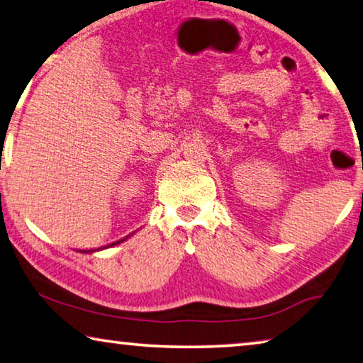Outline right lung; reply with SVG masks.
<instances>
[{"instance_id": "obj_1", "label": "right lung", "mask_w": 363, "mask_h": 363, "mask_svg": "<svg viewBox=\"0 0 363 363\" xmlns=\"http://www.w3.org/2000/svg\"><path fill=\"white\" fill-rule=\"evenodd\" d=\"M128 237H130V235H126L125 238H121V240H118V242H115V243H112V245H116V243H121L123 240H126V238H128Z\"/></svg>"}]
</instances>
